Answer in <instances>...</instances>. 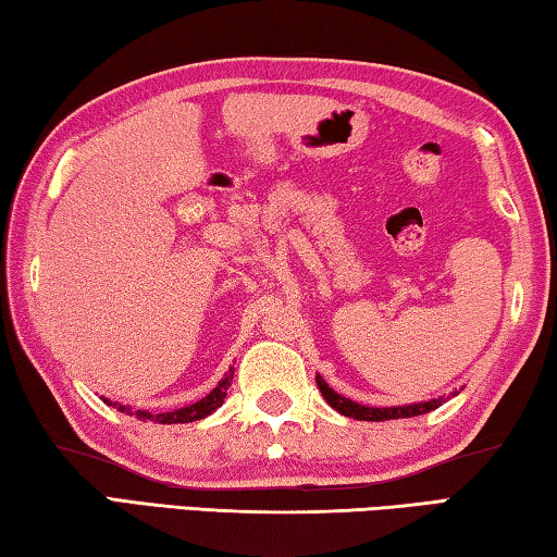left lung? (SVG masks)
Wrapping results in <instances>:
<instances>
[{"label":"left lung","instance_id":"1","mask_svg":"<svg viewBox=\"0 0 557 557\" xmlns=\"http://www.w3.org/2000/svg\"><path fill=\"white\" fill-rule=\"evenodd\" d=\"M318 389H321V395L325 397V403L331 405L335 412H341L345 417H352V419H362V422H385V419H407V417H417V414H426L432 412V409L442 407L444 397L440 399H430V403H419V405H405V407H364L352 403V399L343 397L335 392L333 387H327V382L318 375Z\"/></svg>","mask_w":557,"mask_h":557}]
</instances>
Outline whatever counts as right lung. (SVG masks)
Wrapping results in <instances>:
<instances>
[{"mask_svg": "<svg viewBox=\"0 0 557 557\" xmlns=\"http://www.w3.org/2000/svg\"><path fill=\"white\" fill-rule=\"evenodd\" d=\"M232 370H230V375H226L222 382H219V385L209 392L207 397H202L199 399V403H195V405H187V407H182V409H175V412H162V414H150V412H131V407H125V405H117L115 403V409L117 412H125V414H135L138 419H150V422H158V424H187V422H197V419H205L207 414H212L214 409H219L222 407V403H224V397H226V389H230V385H232ZM108 405H113L111 399H106Z\"/></svg>", "mask_w": 557, "mask_h": 557, "instance_id": "add662e5", "label": "right lung"}]
</instances>
